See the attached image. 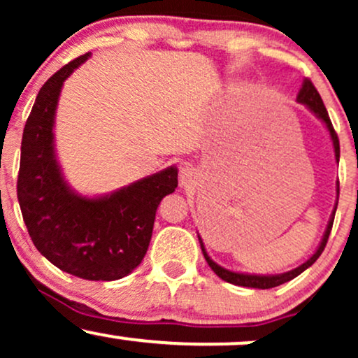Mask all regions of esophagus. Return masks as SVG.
<instances>
[{
    "mask_svg": "<svg viewBox=\"0 0 358 358\" xmlns=\"http://www.w3.org/2000/svg\"><path fill=\"white\" fill-rule=\"evenodd\" d=\"M196 180V171L195 168L187 165L183 166L182 170H180V183L182 185H190V183H195Z\"/></svg>",
    "mask_w": 358,
    "mask_h": 358,
    "instance_id": "1",
    "label": "esophagus"
}]
</instances>
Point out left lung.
<instances>
[{"label":"left lung","mask_w":358,"mask_h":358,"mask_svg":"<svg viewBox=\"0 0 358 358\" xmlns=\"http://www.w3.org/2000/svg\"><path fill=\"white\" fill-rule=\"evenodd\" d=\"M298 102H301V104H305L308 109L311 110V113L315 114L316 117L322 119L324 122V126H327V129L330 131V136H331V141H334V148H335V159L338 162L340 159V143H338V136H336L334 126H331V121H330V116H328L327 113V108H324L322 97H320L318 90L315 89L313 82L310 79H305L303 82L301 89H299L298 92V97H296ZM336 193H340V185L336 183ZM336 205L335 203V208L334 212H331L330 215V220H328V225H327V231L323 234V239L320 242L318 249H316V252L308 259L306 262H303L301 266H298V268L287 271V273H281V274H269V276H261V274H248V273H234V271H229L225 268H222V266L217 264V262H213L210 256L207 254V250L203 248V242L200 239L199 236V241H200V248H202V252H203V257L205 261L208 262V266H210L213 273L217 274L220 279H224V281L231 282V285H236V286H244V287H257V289H269V287H276L279 285H285V282L291 281L293 278L299 276V274L303 273V271H306L310 268L311 264L322 256L324 245H327L328 242V237H330V232H331V225H334V220H335V212H336Z\"/></svg>","instance_id":"1"}]
</instances>
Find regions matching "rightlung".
<instances>
[{"label": "right lung", "mask_w": 358, "mask_h": 358, "mask_svg": "<svg viewBox=\"0 0 358 358\" xmlns=\"http://www.w3.org/2000/svg\"><path fill=\"white\" fill-rule=\"evenodd\" d=\"M89 57L84 53L69 62L40 89L23 129L16 193L24 225L42 256L77 278L114 281L141 264L156 208L175 192L178 170L170 166L96 199L69 187L53 145L55 110L65 79Z\"/></svg>", "instance_id": "right-lung-1"}]
</instances>
